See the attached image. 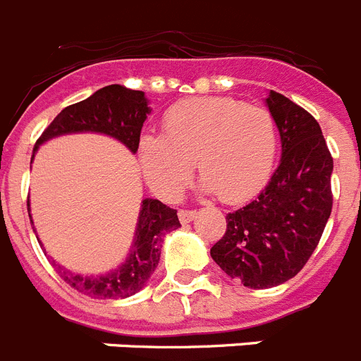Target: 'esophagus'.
Listing matches in <instances>:
<instances>
[{
    "instance_id": "obj_1",
    "label": "esophagus",
    "mask_w": 361,
    "mask_h": 361,
    "mask_svg": "<svg viewBox=\"0 0 361 361\" xmlns=\"http://www.w3.org/2000/svg\"><path fill=\"white\" fill-rule=\"evenodd\" d=\"M195 216H197L195 209H180V212H178V220H180L183 224L191 222V220L195 219Z\"/></svg>"
}]
</instances>
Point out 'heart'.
Segmentation results:
<instances>
[{"label":"heart","mask_w":361,"mask_h":361,"mask_svg":"<svg viewBox=\"0 0 361 361\" xmlns=\"http://www.w3.org/2000/svg\"><path fill=\"white\" fill-rule=\"evenodd\" d=\"M276 155L269 110L229 97L188 99L164 116V135L139 139L146 183L162 199H177L197 164L204 186L238 204L262 190Z\"/></svg>","instance_id":"heart-1"}]
</instances>
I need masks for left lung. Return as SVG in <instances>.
Returning <instances> with one entry per match:
<instances>
[{
  "label": "left lung",
  "instance_id": "left-lung-1",
  "mask_svg": "<svg viewBox=\"0 0 361 361\" xmlns=\"http://www.w3.org/2000/svg\"><path fill=\"white\" fill-rule=\"evenodd\" d=\"M282 141V159L264 191L226 215L212 258L251 289L288 282L317 250L333 209V157L317 119L279 92L266 99Z\"/></svg>",
  "mask_w": 361,
  "mask_h": 361
}]
</instances>
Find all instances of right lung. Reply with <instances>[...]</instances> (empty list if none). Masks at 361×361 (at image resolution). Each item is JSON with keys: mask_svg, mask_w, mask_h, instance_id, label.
I'll use <instances>...</instances> for the list:
<instances>
[{"mask_svg": "<svg viewBox=\"0 0 361 361\" xmlns=\"http://www.w3.org/2000/svg\"><path fill=\"white\" fill-rule=\"evenodd\" d=\"M148 114L149 106L145 92L130 90L121 85L104 86L81 103L70 104L59 111L56 119L49 124V128L37 139L34 153L37 152L39 145L49 139L78 132L104 133L121 141L130 152L135 153L139 148L142 124ZM177 228H180L177 209H171L157 199H145L141 204L132 251L123 266L106 275L81 276L57 266L56 260H52V264L70 288L82 295L92 298H126L145 288L155 267L159 266L162 237Z\"/></svg>", "mask_w": 361, "mask_h": 361, "instance_id": "1", "label": "right lung"}]
</instances>
